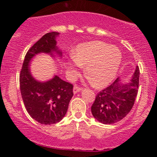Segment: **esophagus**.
Here are the masks:
<instances>
[{"mask_svg": "<svg viewBox=\"0 0 157 157\" xmlns=\"http://www.w3.org/2000/svg\"><path fill=\"white\" fill-rule=\"evenodd\" d=\"M81 91V88L79 87V86H77V85H75V86H74V89H73L74 94H77V92H79V91Z\"/></svg>", "mask_w": 157, "mask_h": 157, "instance_id": "1", "label": "esophagus"}]
</instances>
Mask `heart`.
Returning a JSON list of instances; mask_svg holds the SVG:
<instances>
[{"label":"heart","mask_w":157,"mask_h":157,"mask_svg":"<svg viewBox=\"0 0 157 157\" xmlns=\"http://www.w3.org/2000/svg\"><path fill=\"white\" fill-rule=\"evenodd\" d=\"M122 60V53L117 46L95 40L77 45L66 66L72 78L78 75L82 66H86V75L94 86L102 88L115 78Z\"/></svg>","instance_id":"1"}]
</instances>
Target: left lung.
I'll use <instances>...</instances> for the list:
<instances>
[{
    "instance_id": "left-lung-1",
    "label": "left lung",
    "mask_w": 157,
    "mask_h": 157,
    "mask_svg": "<svg viewBox=\"0 0 157 157\" xmlns=\"http://www.w3.org/2000/svg\"><path fill=\"white\" fill-rule=\"evenodd\" d=\"M140 68L136 66L132 78L127 83L117 79L109 87L97 94L91 106V113L97 121L113 124L128 114L134 104L138 92Z\"/></svg>"
}]
</instances>
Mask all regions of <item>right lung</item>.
I'll use <instances>...</instances> for the list:
<instances>
[{"label": "right lung", "mask_w": 157, "mask_h": 157, "mask_svg": "<svg viewBox=\"0 0 157 157\" xmlns=\"http://www.w3.org/2000/svg\"><path fill=\"white\" fill-rule=\"evenodd\" d=\"M59 34L48 32L29 49L20 75V89L26 111L34 120L44 125L60 122L67 112L73 96L72 84L57 75L46 82H40L32 76L30 70V62L40 53L48 54L53 57L62 56L56 41Z\"/></svg>", "instance_id": "1"}]
</instances>
